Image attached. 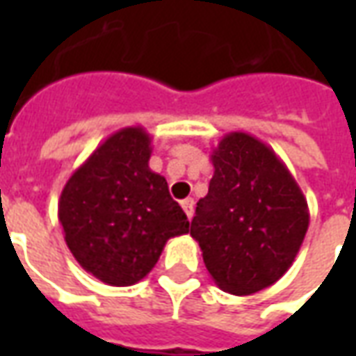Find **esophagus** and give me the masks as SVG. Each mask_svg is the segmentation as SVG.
Here are the masks:
<instances>
[{"label":"esophagus","mask_w":356,"mask_h":356,"mask_svg":"<svg viewBox=\"0 0 356 356\" xmlns=\"http://www.w3.org/2000/svg\"><path fill=\"white\" fill-rule=\"evenodd\" d=\"M181 206H183L186 217H188V221H191V219H193V216H194V200H193V198H186V200L181 202Z\"/></svg>","instance_id":"1"}]
</instances>
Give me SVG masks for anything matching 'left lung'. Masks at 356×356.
<instances>
[{
    "label": "left lung",
    "instance_id": "8db88e82",
    "mask_svg": "<svg viewBox=\"0 0 356 356\" xmlns=\"http://www.w3.org/2000/svg\"><path fill=\"white\" fill-rule=\"evenodd\" d=\"M211 163L191 236L221 290L252 296L291 267L309 229V206L286 163L250 133L225 135Z\"/></svg>",
    "mask_w": 356,
    "mask_h": 356
}]
</instances>
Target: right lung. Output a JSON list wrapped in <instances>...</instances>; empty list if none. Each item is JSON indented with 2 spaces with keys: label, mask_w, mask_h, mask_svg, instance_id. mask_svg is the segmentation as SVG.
Listing matches in <instances>:
<instances>
[{
  "label": "right lung",
  "mask_w": 356,
  "mask_h": 356,
  "mask_svg": "<svg viewBox=\"0 0 356 356\" xmlns=\"http://www.w3.org/2000/svg\"><path fill=\"white\" fill-rule=\"evenodd\" d=\"M152 137L133 125L112 133L66 181L58 221L76 261L108 286H131L154 268L188 219L148 168Z\"/></svg>",
  "instance_id": "1"
}]
</instances>
